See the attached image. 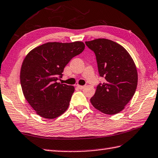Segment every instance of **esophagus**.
<instances>
[{"mask_svg":"<svg viewBox=\"0 0 158 158\" xmlns=\"http://www.w3.org/2000/svg\"><path fill=\"white\" fill-rule=\"evenodd\" d=\"M76 86H77V87L79 89H83V88H85V85H78V84H77Z\"/></svg>","mask_w":158,"mask_h":158,"instance_id":"esophagus-1","label":"esophagus"}]
</instances>
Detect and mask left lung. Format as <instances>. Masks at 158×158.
I'll list each match as a JSON object with an SVG mask.
<instances>
[{"label":"left lung","instance_id":"1","mask_svg":"<svg viewBox=\"0 0 158 158\" xmlns=\"http://www.w3.org/2000/svg\"><path fill=\"white\" fill-rule=\"evenodd\" d=\"M85 44L94 51L98 73L106 79L97 85L91 103L104 114H118L131 99L137 88L134 61L123 46L110 40L98 38L85 42Z\"/></svg>","mask_w":158,"mask_h":158}]
</instances>
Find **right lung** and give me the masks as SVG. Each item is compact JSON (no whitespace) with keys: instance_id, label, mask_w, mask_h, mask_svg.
I'll return each mask as SVG.
<instances>
[{"instance_id":"add662e5","label":"right lung","mask_w":158,"mask_h":158,"mask_svg":"<svg viewBox=\"0 0 158 158\" xmlns=\"http://www.w3.org/2000/svg\"><path fill=\"white\" fill-rule=\"evenodd\" d=\"M84 48V43L79 41L47 42L33 48L24 59L20 76L22 89L39 116L53 119L66 112L75 88L57 81L71 59Z\"/></svg>"}]
</instances>
